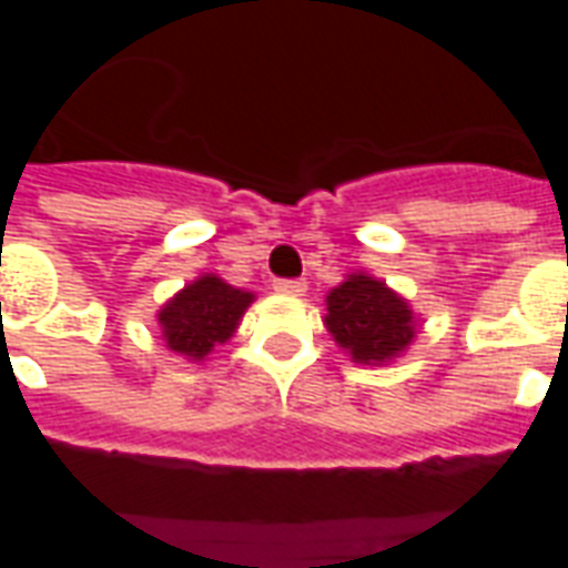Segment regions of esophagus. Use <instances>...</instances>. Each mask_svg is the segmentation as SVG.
Returning <instances> with one entry per match:
<instances>
[{"mask_svg":"<svg viewBox=\"0 0 568 568\" xmlns=\"http://www.w3.org/2000/svg\"><path fill=\"white\" fill-rule=\"evenodd\" d=\"M273 288H276L280 295H304V292H307V283H304V280H276Z\"/></svg>","mask_w":568,"mask_h":568,"instance_id":"1","label":"esophagus"}]
</instances>
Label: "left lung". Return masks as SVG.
I'll return each mask as SVG.
<instances>
[{
    "label": "left lung",
    "mask_w": 568,
    "mask_h": 568,
    "mask_svg": "<svg viewBox=\"0 0 568 568\" xmlns=\"http://www.w3.org/2000/svg\"><path fill=\"white\" fill-rule=\"evenodd\" d=\"M325 325L337 344L362 365L395 358L414 341V313L386 283L356 273L328 295Z\"/></svg>",
    "instance_id": "1"
}]
</instances>
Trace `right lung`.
<instances>
[{
	"instance_id": "right-lung-1",
	"label": "right lung",
	"mask_w": 568,
	"mask_h": 568,
	"mask_svg": "<svg viewBox=\"0 0 568 568\" xmlns=\"http://www.w3.org/2000/svg\"><path fill=\"white\" fill-rule=\"evenodd\" d=\"M248 304L252 292H240L219 276H200L158 313L163 341L182 356L203 358L234 334Z\"/></svg>"
}]
</instances>
